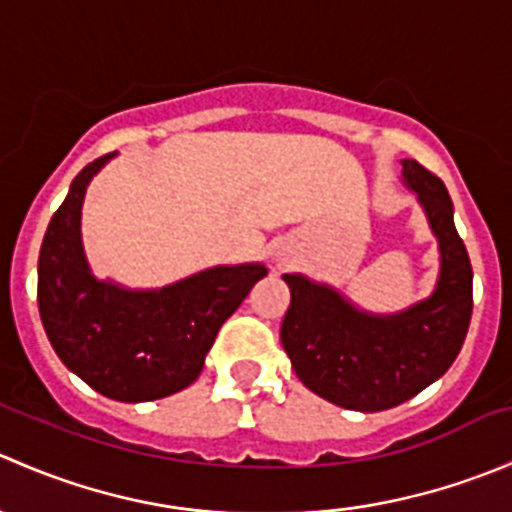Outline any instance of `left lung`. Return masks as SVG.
<instances>
[{"mask_svg": "<svg viewBox=\"0 0 512 512\" xmlns=\"http://www.w3.org/2000/svg\"><path fill=\"white\" fill-rule=\"evenodd\" d=\"M404 180L418 193L441 245V280L431 299L401 317H369L334 289L302 275H282L292 299L282 347L307 389L352 411L399 406L453 364L473 314V267L453 225L446 185L418 160H404Z\"/></svg>", "mask_w": 512, "mask_h": 512, "instance_id": "1", "label": "left lung"}]
</instances>
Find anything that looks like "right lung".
Masks as SVG:
<instances>
[{"instance_id": "obj_1", "label": "right lung", "mask_w": 512, "mask_h": 512, "mask_svg": "<svg viewBox=\"0 0 512 512\" xmlns=\"http://www.w3.org/2000/svg\"><path fill=\"white\" fill-rule=\"evenodd\" d=\"M108 156L86 165L46 227L39 252L41 324L51 347L98 394L153 401L198 379L220 327L267 275L265 265L213 267L160 292L96 282L81 250V203Z\"/></svg>"}]
</instances>
